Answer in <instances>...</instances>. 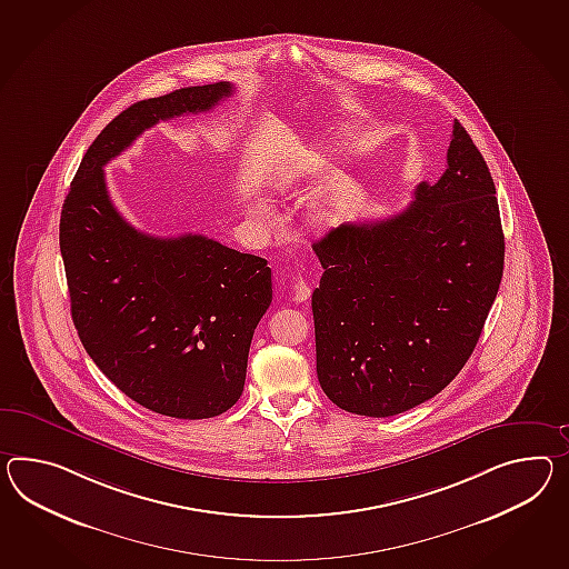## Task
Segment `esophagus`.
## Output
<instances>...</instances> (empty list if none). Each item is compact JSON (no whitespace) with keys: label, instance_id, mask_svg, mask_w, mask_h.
Instances as JSON below:
<instances>
[{"label":"esophagus","instance_id":"34e87169","mask_svg":"<svg viewBox=\"0 0 569 569\" xmlns=\"http://www.w3.org/2000/svg\"><path fill=\"white\" fill-rule=\"evenodd\" d=\"M291 291H293V300L296 302H306L310 298V288L305 279L298 278L291 283Z\"/></svg>","mask_w":569,"mask_h":569}]
</instances>
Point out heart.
I'll use <instances>...</instances> for the list:
<instances>
[{
  "label": "heart",
  "mask_w": 569,
  "mask_h": 569,
  "mask_svg": "<svg viewBox=\"0 0 569 569\" xmlns=\"http://www.w3.org/2000/svg\"><path fill=\"white\" fill-rule=\"evenodd\" d=\"M347 143V131H335L333 136L329 139H325L322 143H319V148H310V153L315 160H327V152H337L341 146ZM306 179V168H300L293 162H283L281 167L276 168L273 172V189L279 193H290L293 191L300 182ZM341 213L343 208L341 203L337 201H322L319 206L310 209L308 213V220L319 228V230H329L333 228L335 223L341 220ZM252 216L259 220V222H271L276 218V209L271 206L269 199L259 197L254 203H252Z\"/></svg>",
  "instance_id": "1"
}]
</instances>
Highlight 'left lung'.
I'll return each mask as SVG.
<instances>
[{"label":"left lung","mask_w":569,"mask_h":569,"mask_svg":"<svg viewBox=\"0 0 569 569\" xmlns=\"http://www.w3.org/2000/svg\"><path fill=\"white\" fill-rule=\"evenodd\" d=\"M448 167L411 206L315 242L317 375L349 413L397 416L436 397L471 358L503 273L491 172L455 119Z\"/></svg>","instance_id":"obj_1"}]
</instances>
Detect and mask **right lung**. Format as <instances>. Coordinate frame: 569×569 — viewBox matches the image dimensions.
<instances>
[{
  "mask_svg": "<svg viewBox=\"0 0 569 569\" xmlns=\"http://www.w3.org/2000/svg\"><path fill=\"white\" fill-rule=\"evenodd\" d=\"M230 82L148 98L100 131L59 222L71 319L83 349L129 399L160 416L208 419L234 405L250 341L271 305V269L201 234L150 236L112 206L104 170L150 127L206 112Z\"/></svg>",
  "mask_w": 569,
  "mask_h": 569,
  "instance_id": "1",
  "label": "right lung"
}]
</instances>
